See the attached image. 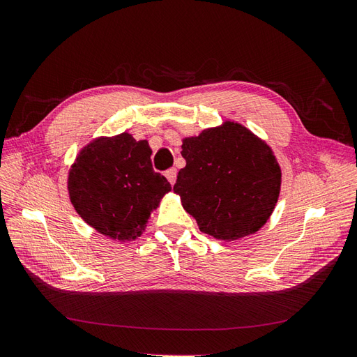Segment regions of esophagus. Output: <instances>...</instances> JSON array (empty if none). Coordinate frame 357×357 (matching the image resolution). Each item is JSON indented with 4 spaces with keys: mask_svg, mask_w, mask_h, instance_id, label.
<instances>
[{
    "mask_svg": "<svg viewBox=\"0 0 357 357\" xmlns=\"http://www.w3.org/2000/svg\"><path fill=\"white\" fill-rule=\"evenodd\" d=\"M165 177L168 178V181L171 183V185H174L176 178H177V169L176 168H169L168 171H165Z\"/></svg>",
    "mask_w": 357,
    "mask_h": 357,
    "instance_id": "34e87169",
    "label": "esophagus"
}]
</instances>
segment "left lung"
<instances>
[{"mask_svg":"<svg viewBox=\"0 0 357 357\" xmlns=\"http://www.w3.org/2000/svg\"><path fill=\"white\" fill-rule=\"evenodd\" d=\"M186 167L174 192L199 231L234 241L257 232L273 214L282 169L269 147L235 122L183 139Z\"/></svg>","mask_w":357,"mask_h":357,"instance_id":"obj_1","label":"left lung"}]
</instances>
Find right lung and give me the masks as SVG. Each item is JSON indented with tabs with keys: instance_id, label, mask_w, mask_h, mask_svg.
<instances>
[{
	"instance_id": "add662e5",
	"label": "right lung",
	"mask_w": 357,
	"mask_h": 357,
	"mask_svg": "<svg viewBox=\"0 0 357 357\" xmlns=\"http://www.w3.org/2000/svg\"><path fill=\"white\" fill-rule=\"evenodd\" d=\"M152 149L128 132L100 137L80 150L68 172V193L80 218L119 241L143 234L150 213L171 190L153 171Z\"/></svg>"
}]
</instances>
